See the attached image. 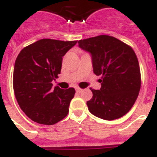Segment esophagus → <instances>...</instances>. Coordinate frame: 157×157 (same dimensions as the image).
I'll use <instances>...</instances> for the list:
<instances>
[{"label": "esophagus", "mask_w": 157, "mask_h": 157, "mask_svg": "<svg viewBox=\"0 0 157 157\" xmlns=\"http://www.w3.org/2000/svg\"><path fill=\"white\" fill-rule=\"evenodd\" d=\"M76 92H77V93H81V92H82V89H81V88H76Z\"/></svg>", "instance_id": "1"}]
</instances>
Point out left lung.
Segmentation results:
<instances>
[{"label": "left lung", "instance_id": "obj_1", "mask_svg": "<svg viewBox=\"0 0 157 157\" xmlns=\"http://www.w3.org/2000/svg\"><path fill=\"white\" fill-rule=\"evenodd\" d=\"M92 55L94 72L101 76L100 90L91 88L89 111L101 119L112 121L124 116L136 101L141 87V73L131 46L116 37L99 35L78 41Z\"/></svg>", "mask_w": 157, "mask_h": 157}]
</instances>
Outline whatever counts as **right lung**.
<instances>
[{
	"label": "right lung",
	"mask_w": 157,
	"mask_h": 157,
	"mask_svg": "<svg viewBox=\"0 0 157 157\" xmlns=\"http://www.w3.org/2000/svg\"><path fill=\"white\" fill-rule=\"evenodd\" d=\"M77 40L41 39L21 50L13 75L15 98L23 112L33 121L51 125L65 118L76 93L71 87H53L60 74L63 57Z\"/></svg>",
	"instance_id": "right-lung-1"
}]
</instances>
